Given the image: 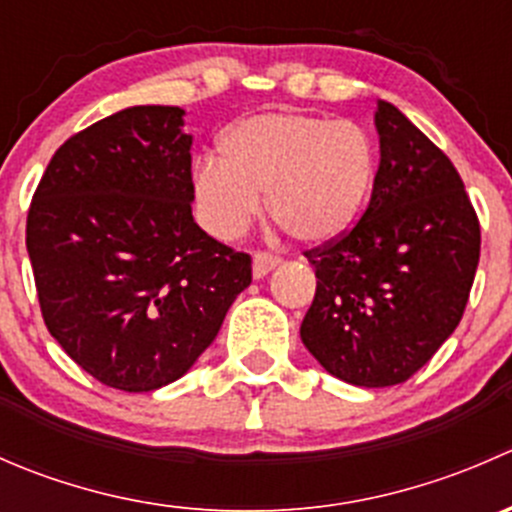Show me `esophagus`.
Instances as JSON below:
<instances>
[{
  "instance_id": "34e87169",
  "label": "esophagus",
  "mask_w": 512,
  "mask_h": 512,
  "mask_svg": "<svg viewBox=\"0 0 512 512\" xmlns=\"http://www.w3.org/2000/svg\"><path fill=\"white\" fill-rule=\"evenodd\" d=\"M280 262H282L280 255H272V252L257 250L255 257H252V272H255V277H265L267 272L275 270Z\"/></svg>"
}]
</instances>
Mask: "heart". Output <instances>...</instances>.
Segmentation results:
<instances>
[{"label": "heart", "instance_id": "1", "mask_svg": "<svg viewBox=\"0 0 512 512\" xmlns=\"http://www.w3.org/2000/svg\"><path fill=\"white\" fill-rule=\"evenodd\" d=\"M376 178L364 126L299 111L242 118L220 141V158L195 165V198L213 235H242L267 213L289 237L319 245L354 225Z\"/></svg>", "mask_w": 512, "mask_h": 512}]
</instances>
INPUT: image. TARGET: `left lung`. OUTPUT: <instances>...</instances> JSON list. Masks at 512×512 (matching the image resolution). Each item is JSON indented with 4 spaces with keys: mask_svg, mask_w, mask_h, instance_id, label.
Masks as SVG:
<instances>
[{
    "mask_svg": "<svg viewBox=\"0 0 512 512\" xmlns=\"http://www.w3.org/2000/svg\"><path fill=\"white\" fill-rule=\"evenodd\" d=\"M381 160L361 218L304 252L317 275L299 334L332 376L404 384L453 334L480 257V223L446 153L391 103L376 108Z\"/></svg>",
    "mask_w": 512,
    "mask_h": 512,
    "instance_id": "1",
    "label": "left lung"
}]
</instances>
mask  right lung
Listing matches in <instances>:
<instances>
[{
	"label": "right lung",
	"mask_w": 512,
	"mask_h": 512,
	"mask_svg": "<svg viewBox=\"0 0 512 512\" xmlns=\"http://www.w3.org/2000/svg\"><path fill=\"white\" fill-rule=\"evenodd\" d=\"M183 108L133 106L66 138L27 215L51 337L111 389L180 379L252 282V257L193 220Z\"/></svg>",
	"instance_id": "obj_1"
}]
</instances>
